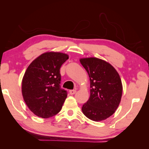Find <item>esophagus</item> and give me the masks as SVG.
Listing matches in <instances>:
<instances>
[{
	"label": "esophagus",
	"mask_w": 149,
	"mask_h": 149,
	"mask_svg": "<svg viewBox=\"0 0 149 149\" xmlns=\"http://www.w3.org/2000/svg\"><path fill=\"white\" fill-rule=\"evenodd\" d=\"M69 93L70 95H74L75 94V93H76V90H70L69 91Z\"/></svg>",
	"instance_id": "1"
}]
</instances>
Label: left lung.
<instances>
[{
    "label": "left lung",
    "mask_w": 149,
    "mask_h": 149,
    "mask_svg": "<svg viewBox=\"0 0 149 149\" xmlns=\"http://www.w3.org/2000/svg\"><path fill=\"white\" fill-rule=\"evenodd\" d=\"M81 65L90 81V97L82 111L93 121L109 118L118 108L122 95V83L118 73L104 60L97 58H81Z\"/></svg>",
    "instance_id": "1"
}]
</instances>
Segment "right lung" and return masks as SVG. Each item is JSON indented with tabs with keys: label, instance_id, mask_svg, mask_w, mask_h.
I'll return each mask as SVG.
<instances>
[{
	"label": "right lung",
	"instance_id": "obj_1",
	"mask_svg": "<svg viewBox=\"0 0 149 149\" xmlns=\"http://www.w3.org/2000/svg\"><path fill=\"white\" fill-rule=\"evenodd\" d=\"M68 55L47 52L28 66L22 82V93L29 109L43 118L56 115L61 111L67 93L60 88V68Z\"/></svg>",
	"mask_w": 149,
	"mask_h": 149
}]
</instances>
